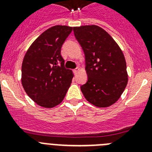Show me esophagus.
<instances>
[{
  "label": "esophagus",
  "mask_w": 152,
  "mask_h": 152,
  "mask_svg": "<svg viewBox=\"0 0 152 152\" xmlns=\"http://www.w3.org/2000/svg\"><path fill=\"white\" fill-rule=\"evenodd\" d=\"M78 71H79V68H75V69L74 70V73H75V75H76V74H77V72H78Z\"/></svg>",
  "instance_id": "esophagus-1"
}]
</instances>
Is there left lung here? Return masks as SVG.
<instances>
[{
  "label": "left lung",
  "instance_id": "obj_1",
  "mask_svg": "<svg viewBox=\"0 0 152 152\" xmlns=\"http://www.w3.org/2000/svg\"><path fill=\"white\" fill-rule=\"evenodd\" d=\"M85 55L88 81L80 87L89 103L108 107L116 103L128 83L124 55L116 41L96 25L73 27Z\"/></svg>",
  "mask_w": 152,
  "mask_h": 152
}]
</instances>
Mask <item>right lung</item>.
Returning a JSON list of instances; mask_svg holds the SVG:
<instances>
[{"instance_id":"1","label":"right lung","mask_w":152,"mask_h":152,"mask_svg":"<svg viewBox=\"0 0 152 152\" xmlns=\"http://www.w3.org/2000/svg\"><path fill=\"white\" fill-rule=\"evenodd\" d=\"M72 27L54 26L42 33L26 52L21 82L28 96L39 106L52 108L62 102L74 74L64 68L62 44Z\"/></svg>"}]
</instances>
